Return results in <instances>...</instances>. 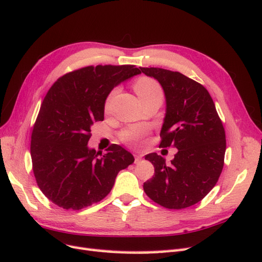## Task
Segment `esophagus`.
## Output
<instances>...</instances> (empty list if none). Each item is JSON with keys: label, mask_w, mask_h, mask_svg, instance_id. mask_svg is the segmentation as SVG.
<instances>
[{"label": "esophagus", "mask_w": 262, "mask_h": 262, "mask_svg": "<svg viewBox=\"0 0 262 262\" xmlns=\"http://www.w3.org/2000/svg\"><path fill=\"white\" fill-rule=\"evenodd\" d=\"M142 158H143V155H140V154L135 155V164H138L140 160H142Z\"/></svg>", "instance_id": "34e87169"}]
</instances>
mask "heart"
Masks as SVG:
<instances>
[{
  "label": "heart",
  "instance_id": "1",
  "mask_svg": "<svg viewBox=\"0 0 262 262\" xmlns=\"http://www.w3.org/2000/svg\"><path fill=\"white\" fill-rule=\"evenodd\" d=\"M133 89L137 94L142 104L156 102L162 104L164 100V90L162 85H160L155 78H151L148 76H142L137 78L133 84ZM115 94V91H113L105 100L104 108L107 111L110 108L112 98ZM147 134L146 128H133L129 130H126L123 133L122 139L125 143L129 144L134 147H140L144 143V138Z\"/></svg>",
  "mask_w": 262,
  "mask_h": 262
}]
</instances>
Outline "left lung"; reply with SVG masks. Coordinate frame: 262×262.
<instances>
[{"label":"left lung","instance_id":"obj_1","mask_svg":"<svg viewBox=\"0 0 262 262\" xmlns=\"http://www.w3.org/2000/svg\"><path fill=\"white\" fill-rule=\"evenodd\" d=\"M156 78L166 96V116L159 146L178 149L169 165L156 152L148 154L155 176L144 183L152 201L168 209H184L204 199L224 168L226 134L210 94L200 83L158 67H140Z\"/></svg>","mask_w":262,"mask_h":262}]
</instances>
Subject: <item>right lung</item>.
<instances>
[{
  "label": "right lung",
  "instance_id": "1",
  "mask_svg": "<svg viewBox=\"0 0 262 262\" xmlns=\"http://www.w3.org/2000/svg\"><path fill=\"white\" fill-rule=\"evenodd\" d=\"M135 65L86 66L59 77L46 94L31 136L32 167L38 188L64 209L79 210L104 199L117 173L134 163L116 144L90 149L93 123L104 120L111 91L134 75Z\"/></svg>",
  "mask_w": 262,
  "mask_h": 262
}]
</instances>
